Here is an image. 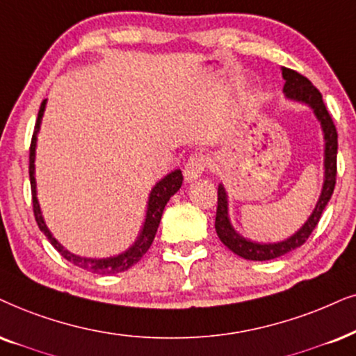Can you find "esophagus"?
I'll list each match as a JSON object with an SVG mask.
<instances>
[{
    "label": "esophagus",
    "mask_w": 356,
    "mask_h": 356,
    "mask_svg": "<svg viewBox=\"0 0 356 356\" xmlns=\"http://www.w3.org/2000/svg\"><path fill=\"white\" fill-rule=\"evenodd\" d=\"M207 165H209L207 156L202 154V152H195V154L188 157L186 165H184V179H186L187 182L195 181V179H199L200 175L204 174Z\"/></svg>",
    "instance_id": "esophagus-1"
}]
</instances>
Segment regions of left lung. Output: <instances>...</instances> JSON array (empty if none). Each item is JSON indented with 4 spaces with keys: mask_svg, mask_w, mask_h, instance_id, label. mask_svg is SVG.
Listing matches in <instances>:
<instances>
[{
    "mask_svg": "<svg viewBox=\"0 0 356 356\" xmlns=\"http://www.w3.org/2000/svg\"><path fill=\"white\" fill-rule=\"evenodd\" d=\"M282 79L286 80L284 88H282L284 90L286 98L309 105L314 110V113H316L317 120L321 121L323 139H325V151H323V168H325V172H323V186L316 209H314L312 215L302 225L300 230L296 232L294 235L284 241L256 243L243 238L232 227L230 218H228L227 192H225V187L220 184L215 230H217L218 238L228 250H232L233 253L241 256V258L251 261H268L279 258V256L289 253V251L304 245L310 236V233L314 232V228L317 227L318 220L322 217V211L328 204V200H330L332 193H334L337 181V147H339V134H337L334 120H332L330 113H328L325 105H323L322 93L314 87L309 79H305L304 75L298 74V72L292 69L282 67Z\"/></svg>",
    "mask_w": 356,
    "mask_h": 356,
    "instance_id": "obj_1",
    "label": "left lung"
}]
</instances>
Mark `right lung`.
I'll return each mask as SVG.
<instances>
[{
	"mask_svg": "<svg viewBox=\"0 0 356 356\" xmlns=\"http://www.w3.org/2000/svg\"><path fill=\"white\" fill-rule=\"evenodd\" d=\"M46 102L47 100H44L42 103H40L39 115H38V120H35L34 134H33V139H31V147H29V179H31V191H33V210H34L35 222H38V227L40 228V232L47 236V240L51 241V245L54 246V248H56L62 256H64L67 261H70L72 264H75V266L87 269V271L95 273V274H116V273L126 271V269L134 266V264H136L138 261L146 254V251L149 250L152 241H154L157 227H159L161 217H163L164 207L169 202L170 197H172L174 193L177 192L182 186L184 177H182L181 169L172 170V172L165 175L164 179H161V181L157 182L154 187H152V191L149 193V200H147L145 225H143V230H141V233H139L138 240L134 241V245L131 246V248H128L124 253H121L118 256H111V258H103V259L82 258V256L70 253V251L65 250L64 246H62L60 243H58L56 238L52 236V233L49 232L47 225L42 218V213H40L38 193H35V177H34L35 141H38L40 121H42L44 110H46Z\"/></svg>",
	"mask_w": 356,
	"mask_h": 356,
	"instance_id": "add662e5",
	"label": "right lung"
}]
</instances>
